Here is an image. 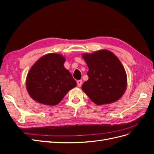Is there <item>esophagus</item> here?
Segmentation results:
<instances>
[{
	"label": "esophagus",
	"instance_id": "esophagus-1",
	"mask_svg": "<svg viewBox=\"0 0 154 154\" xmlns=\"http://www.w3.org/2000/svg\"><path fill=\"white\" fill-rule=\"evenodd\" d=\"M77 85L78 87H81L82 85V80H77Z\"/></svg>",
	"mask_w": 154,
	"mask_h": 154
}]
</instances>
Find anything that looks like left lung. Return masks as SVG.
I'll return each instance as SVG.
<instances>
[{
    "mask_svg": "<svg viewBox=\"0 0 154 154\" xmlns=\"http://www.w3.org/2000/svg\"><path fill=\"white\" fill-rule=\"evenodd\" d=\"M88 67V80L82 89L97 105L110 104L123 96L127 87V76L122 62L107 49L83 53Z\"/></svg>",
    "mask_w": 154,
    "mask_h": 154,
    "instance_id": "left-lung-1",
    "label": "left lung"
}]
</instances>
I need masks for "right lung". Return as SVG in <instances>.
Listing matches in <instances>:
<instances>
[{"label": "right lung", "mask_w": 154, "mask_h": 154, "mask_svg": "<svg viewBox=\"0 0 154 154\" xmlns=\"http://www.w3.org/2000/svg\"><path fill=\"white\" fill-rule=\"evenodd\" d=\"M63 55L52 53L44 55L32 65L26 77L27 91L38 103L54 106L76 86L71 74L64 67Z\"/></svg>", "instance_id": "add662e5"}]
</instances>
